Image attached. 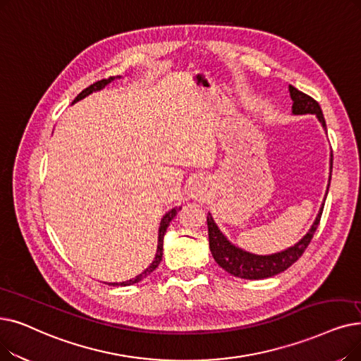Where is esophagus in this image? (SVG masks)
Here are the masks:
<instances>
[{"label":"esophagus","instance_id":"34e87169","mask_svg":"<svg viewBox=\"0 0 361 361\" xmlns=\"http://www.w3.org/2000/svg\"><path fill=\"white\" fill-rule=\"evenodd\" d=\"M209 193V183L207 178H202V177H196L192 180L190 187H189V196L195 200L203 202L207 199Z\"/></svg>","mask_w":361,"mask_h":361}]
</instances>
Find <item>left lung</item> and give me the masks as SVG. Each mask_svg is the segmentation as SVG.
<instances>
[{
	"label": "left lung",
	"instance_id": "8db88e82",
	"mask_svg": "<svg viewBox=\"0 0 361 361\" xmlns=\"http://www.w3.org/2000/svg\"><path fill=\"white\" fill-rule=\"evenodd\" d=\"M289 94L293 102L292 114L293 115H316L319 122L322 123V127L326 131V122L323 118L320 104L314 99H311L310 96H307V94L296 90L292 85H289ZM332 165H334V154L331 153V176H332ZM331 176H329L327 190H329V185H331ZM327 190H326V196H327ZM326 196H324V200H326ZM324 200L319 209L314 223H312L305 236L300 242H296L293 246L271 255H257L252 252H247V250H243L236 245H233L224 236L223 231L218 228L212 215L208 214L207 223H208L209 249L214 259L216 261L219 267H223L227 273H230L234 277L247 279V280H261V279H267V277L280 274L281 271L288 270L290 265L304 254V250L307 249L308 243L312 239V234H314V231L319 227Z\"/></svg>",
	"mask_w": 361,
	"mask_h": 361
}]
</instances>
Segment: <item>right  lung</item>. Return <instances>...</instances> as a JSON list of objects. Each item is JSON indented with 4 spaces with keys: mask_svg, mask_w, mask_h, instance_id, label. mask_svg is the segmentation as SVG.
I'll use <instances>...</instances> for the list:
<instances>
[{
    "mask_svg": "<svg viewBox=\"0 0 361 361\" xmlns=\"http://www.w3.org/2000/svg\"><path fill=\"white\" fill-rule=\"evenodd\" d=\"M118 78H121V76H111V78H109V80H102V81L94 82L92 85H90L88 88H85L82 92L78 94L76 99L72 102V104L76 103V102L82 100V99H85L87 96H90V94H92V92L103 90L107 84H111L112 81L118 80ZM180 209H181V208H177V207L169 209V211L164 215V218L161 219L159 231H158V249H156V255H154V258H153V261H152V264L149 265V267H147L142 274L135 276L134 279H130V280H127V281H119V283H107L109 286H131V285H134V283H138V281H142L145 277H147L150 273H153V271L156 270V267H158V265H159L161 261H162V255H164V236H165V233H166V228H168V226H169V223L172 221V219H174V216L178 214Z\"/></svg>",
    "mask_w": 361,
    "mask_h": 361,
    "instance_id": "right-lung-1",
    "label": "right lung"
}]
</instances>
